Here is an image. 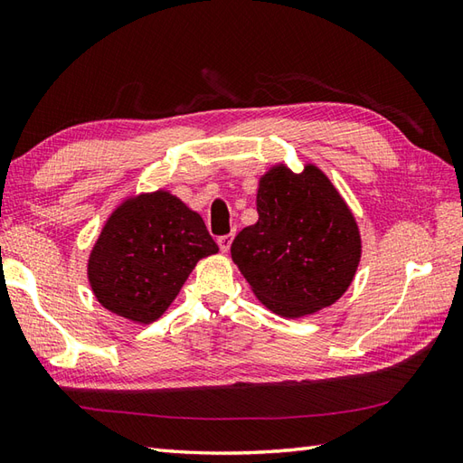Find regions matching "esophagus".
Instances as JSON below:
<instances>
[{
	"label": "esophagus",
	"mask_w": 463,
	"mask_h": 463,
	"mask_svg": "<svg viewBox=\"0 0 463 463\" xmlns=\"http://www.w3.org/2000/svg\"><path fill=\"white\" fill-rule=\"evenodd\" d=\"M216 242H219V249L222 252H226L231 249V242H232V234H222V237L216 239Z\"/></svg>",
	"instance_id": "34e87169"
}]
</instances>
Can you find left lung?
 Returning <instances> with one entry per match:
<instances>
[{
	"label": "left lung",
	"mask_w": 463,
	"mask_h": 463,
	"mask_svg": "<svg viewBox=\"0 0 463 463\" xmlns=\"http://www.w3.org/2000/svg\"><path fill=\"white\" fill-rule=\"evenodd\" d=\"M259 221L232 241L231 254L257 298L298 318L336 302L360 262L358 224L328 176L272 166L257 194Z\"/></svg>",
	"instance_id": "obj_1"
}]
</instances>
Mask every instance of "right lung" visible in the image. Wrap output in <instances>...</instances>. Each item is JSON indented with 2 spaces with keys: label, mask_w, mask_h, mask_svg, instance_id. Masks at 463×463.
Listing matches in <instances>:
<instances>
[{
  "label": "right lung",
  "mask_w": 463,
  "mask_h": 463,
  "mask_svg": "<svg viewBox=\"0 0 463 463\" xmlns=\"http://www.w3.org/2000/svg\"><path fill=\"white\" fill-rule=\"evenodd\" d=\"M216 250L201 214L156 191L127 199L109 216L87 274L107 310L151 324L171 307L194 264Z\"/></svg>",
  "instance_id": "obj_1"
}]
</instances>
